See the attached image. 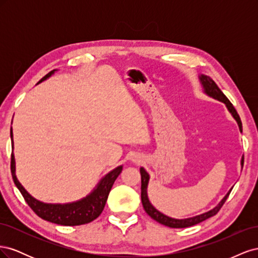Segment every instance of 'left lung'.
Here are the masks:
<instances>
[{"instance_id": "8db88e82", "label": "left lung", "mask_w": 258, "mask_h": 258, "mask_svg": "<svg viewBox=\"0 0 258 258\" xmlns=\"http://www.w3.org/2000/svg\"><path fill=\"white\" fill-rule=\"evenodd\" d=\"M199 79H200L202 87H204V90L208 96L212 97V98H214L218 101H221V102L225 103L226 107L228 108V111L230 112V114L232 115L233 118L237 120L239 129L242 132V122H241L240 117H239V115L236 111V108L233 107V105L231 104L230 101L227 99V97L224 95L222 90L217 87V85L215 84V82L212 79H211V77H209L207 75H204V74H201L199 76ZM243 159L244 158L242 157V160H241L242 165H243ZM140 173H141V200H142V205H143L145 212L156 222H158V223L165 225V226H168V227H171V228L190 227V226H194V225L199 224L201 222L208 220V218H210L211 216H214L218 212V211L221 210V208L225 204L226 199L228 198L229 194L232 189L231 188L227 194H226V196L222 199V201L214 209L208 211V212H206L204 214L197 215V216L189 217V218H184V220H176V218H172V217H169L165 214H162L161 212H159L157 209H155L152 206V204L150 202V200H148V197H147V185H148V179H150V175H148V173L146 172L144 168L140 169Z\"/></svg>"}]
</instances>
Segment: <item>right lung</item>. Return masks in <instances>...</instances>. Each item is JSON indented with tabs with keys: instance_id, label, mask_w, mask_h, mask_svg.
<instances>
[{
	"instance_id": "1",
	"label": "right lung",
	"mask_w": 258,
	"mask_h": 258,
	"mask_svg": "<svg viewBox=\"0 0 258 258\" xmlns=\"http://www.w3.org/2000/svg\"><path fill=\"white\" fill-rule=\"evenodd\" d=\"M54 71H56V70H52V71H50L48 74H46L37 84L47 80L48 77H50L54 73ZM11 139L13 142L12 128H11ZM13 147H14V142H13ZM121 170H122V166H119L115 168L114 170H112L111 172H108L98 183L96 188L85 198L79 201L72 202V204L52 205V204H44L42 201L36 200L34 197L31 196L25 188H23V186L17 179L16 173H15L16 168H15V157L13 153H12V158H11V171H12L14 183L17 186V188L20 190L21 195L23 196V198H25L29 207L34 211L37 216H40L41 218H43V220L50 223L58 224V225H63V226H79V225L90 223L93 220H96V218L102 213L104 206L106 204L108 194H110L115 179L120 174Z\"/></svg>"
}]
</instances>
